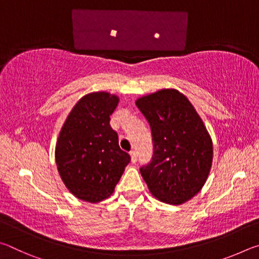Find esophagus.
<instances>
[{"mask_svg":"<svg viewBox=\"0 0 259 259\" xmlns=\"http://www.w3.org/2000/svg\"><path fill=\"white\" fill-rule=\"evenodd\" d=\"M130 156H131V162H133V163H135V162L137 161V153H136L135 151H131L130 152Z\"/></svg>","mask_w":259,"mask_h":259,"instance_id":"esophagus-1","label":"esophagus"}]
</instances>
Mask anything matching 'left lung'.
<instances>
[{
    "label": "left lung",
    "mask_w": 259,
    "mask_h": 259,
    "mask_svg": "<svg viewBox=\"0 0 259 259\" xmlns=\"http://www.w3.org/2000/svg\"><path fill=\"white\" fill-rule=\"evenodd\" d=\"M152 131V161L140 168L157 200L182 204L198 194L212 164V142L185 96L163 89L137 99Z\"/></svg>",
    "instance_id": "1"
}]
</instances>
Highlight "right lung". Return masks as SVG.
I'll use <instances>...</instances> for the list:
<instances>
[{
    "instance_id": "right-lung-1",
    "label": "right lung",
    "mask_w": 259,
    "mask_h": 259,
    "mask_svg": "<svg viewBox=\"0 0 259 259\" xmlns=\"http://www.w3.org/2000/svg\"><path fill=\"white\" fill-rule=\"evenodd\" d=\"M117 103L115 95L104 91L85 95L60 130L56 145L58 172L69 192L87 202L112 195L131 160L109 124Z\"/></svg>"
}]
</instances>
